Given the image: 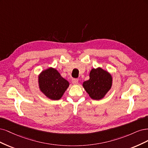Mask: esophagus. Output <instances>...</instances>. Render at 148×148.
Instances as JSON below:
<instances>
[{
    "label": "esophagus",
    "mask_w": 148,
    "mask_h": 148,
    "mask_svg": "<svg viewBox=\"0 0 148 148\" xmlns=\"http://www.w3.org/2000/svg\"><path fill=\"white\" fill-rule=\"evenodd\" d=\"M72 82H73V84L74 85H77L79 82V80L77 79H73V80H72Z\"/></svg>",
    "instance_id": "34e87169"
}]
</instances>
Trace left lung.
Returning a JSON list of instances; mask_svg holds the SVG:
<instances>
[{"label":"left lung","mask_w":148,"mask_h":148,"mask_svg":"<svg viewBox=\"0 0 148 148\" xmlns=\"http://www.w3.org/2000/svg\"><path fill=\"white\" fill-rule=\"evenodd\" d=\"M89 77V80L85 81L82 85L85 91L93 99L103 98L112 87V75L108 71L98 68L91 70Z\"/></svg>","instance_id":"8db88e82"}]
</instances>
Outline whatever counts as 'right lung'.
<instances>
[{
  "label": "right lung",
  "mask_w": 148,
  "mask_h": 148,
  "mask_svg": "<svg viewBox=\"0 0 148 148\" xmlns=\"http://www.w3.org/2000/svg\"><path fill=\"white\" fill-rule=\"evenodd\" d=\"M38 77L40 90L52 100L60 99L69 85L68 81L62 77L58 71L53 68L42 71Z\"/></svg>",
  "instance_id": "right-lung-1"
}]
</instances>
